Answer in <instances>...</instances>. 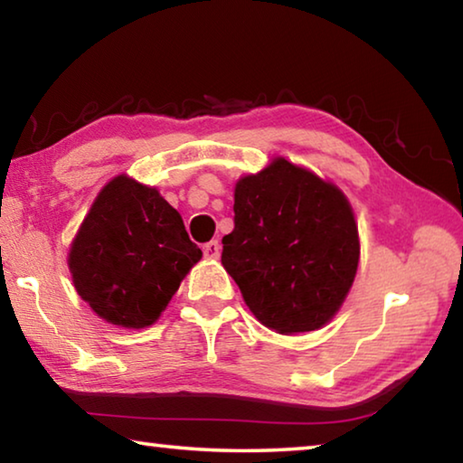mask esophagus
Here are the masks:
<instances>
[{"label": "esophagus", "instance_id": "esophagus-1", "mask_svg": "<svg viewBox=\"0 0 463 463\" xmlns=\"http://www.w3.org/2000/svg\"><path fill=\"white\" fill-rule=\"evenodd\" d=\"M203 252H204V259H209V260H217V259H219V254H222V244H219L217 240L209 241V244H204V246H203Z\"/></svg>", "mask_w": 463, "mask_h": 463}]
</instances>
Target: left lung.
<instances>
[{
    "label": "left lung",
    "mask_w": 463,
    "mask_h": 463,
    "mask_svg": "<svg viewBox=\"0 0 463 463\" xmlns=\"http://www.w3.org/2000/svg\"><path fill=\"white\" fill-rule=\"evenodd\" d=\"M222 264L259 322L279 335L322 328L359 267V230L346 196L285 157L238 180Z\"/></svg>",
    "instance_id": "left-lung-1"
}]
</instances>
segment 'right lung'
Returning <instances> with one entry per match:
<instances>
[{
	"label": "right lung",
	"mask_w": 463,
	"mask_h": 463,
	"mask_svg": "<svg viewBox=\"0 0 463 463\" xmlns=\"http://www.w3.org/2000/svg\"><path fill=\"white\" fill-rule=\"evenodd\" d=\"M176 209L133 178H112L96 196L70 250L75 291L120 328L154 324L201 260Z\"/></svg>",
	"instance_id": "obj_1"
}]
</instances>
